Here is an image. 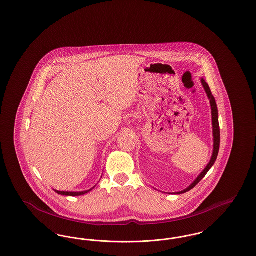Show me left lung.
I'll return each mask as SVG.
<instances>
[{"label":"left lung","instance_id":"8db88e82","mask_svg":"<svg viewBox=\"0 0 256 256\" xmlns=\"http://www.w3.org/2000/svg\"><path fill=\"white\" fill-rule=\"evenodd\" d=\"M202 84L206 89V92L207 96L210 100V104H211V110H212V124H213V136H214V150H213V156L211 158V160L209 162V164L207 165L206 168L204 170V172L198 176V178L194 182L192 183L187 189L183 190L182 192H178L176 194H182V193H186L188 191H190L191 189H193L195 187L196 185L198 183L200 182L207 174V172L210 170V168L214 165L217 156H218V154H219L220 148V124H219V119H218V108H217V104H216V100H215V98L213 97L212 93H211V90L209 88V86L207 84L206 82L202 78Z\"/></svg>","mask_w":256,"mask_h":256}]
</instances>
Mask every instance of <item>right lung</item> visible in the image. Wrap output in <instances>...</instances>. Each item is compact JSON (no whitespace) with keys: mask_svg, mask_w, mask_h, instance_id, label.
Returning <instances> with one entry per match:
<instances>
[{"mask_svg":"<svg viewBox=\"0 0 256 256\" xmlns=\"http://www.w3.org/2000/svg\"><path fill=\"white\" fill-rule=\"evenodd\" d=\"M91 190H92V189H90V190H87V191H84V192H61V191H56V192L58 194H60V195L71 196H76L84 195V194H86V193L90 192Z\"/></svg>","mask_w":256,"mask_h":256,"instance_id":"add662e5","label":"right lung"}]
</instances>
